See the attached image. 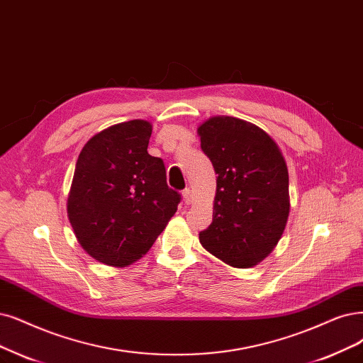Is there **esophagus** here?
<instances>
[{"mask_svg":"<svg viewBox=\"0 0 363 363\" xmlns=\"http://www.w3.org/2000/svg\"><path fill=\"white\" fill-rule=\"evenodd\" d=\"M182 200L185 205H191L193 203V191L190 189H185L182 191Z\"/></svg>","mask_w":363,"mask_h":363,"instance_id":"obj_1","label":"esophagus"}]
</instances>
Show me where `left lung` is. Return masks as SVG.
Returning <instances> with one entry per match:
<instances>
[{"label": "left lung", "instance_id": "left-lung-1", "mask_svg": "<svg viewBox=\"0 0 363 363\" xmlns=\"http://www.w3.org/2000/svg\"><path fill=\"white\" fill-rule=\"evenodd\" d=\"M197 133L218 174L212 223L199 233L200 244L225 264L256 266L277 247L289 218L283 152L264 130L233 116H212Z\"/></svg>", "mask_w": 363, "mask_h": 363}]
</instances>
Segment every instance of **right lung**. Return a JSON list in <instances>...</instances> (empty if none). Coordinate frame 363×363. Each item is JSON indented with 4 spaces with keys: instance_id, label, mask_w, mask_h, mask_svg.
<instances>
[{
    "instance_id": "obj_1",
    "label": "right lung",
    "mask_w": 363,
    "mask_h": 363,
    "mask_svg": "<svg viewBox=\"0 0 363 363\" xmlns=\"http://www.w3.org/2000/svg\"><path fill=\"white\" fill-rule=\"evenodd\" d=\"M150 121L106 128L79 154L67 216L92 259L125 267L150 251L181 202L169 189L161 158L147 154Z\"/></svg>"
}]
</instances>
